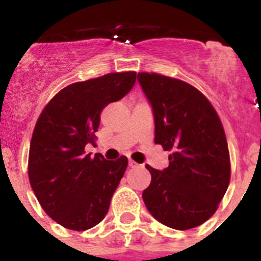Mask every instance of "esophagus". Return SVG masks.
<instances>
[{
	"label": "esophagus",
	"mask_w": 261,
	"mask_h": 261,
	"mask_svg": "<svg viewBox=\"0 0 261 261\" xmlns=\"http://www.w3.org/2000/svg\"><path fill=\"white\" fill-rule=\"evenodd\" d=\"M128 165H129V167H130V168H136V167H138V166H140L138 163H136L135 161H132V159H129Z\"/></svg>",
	"instance_id": "1"
}]
</instances>
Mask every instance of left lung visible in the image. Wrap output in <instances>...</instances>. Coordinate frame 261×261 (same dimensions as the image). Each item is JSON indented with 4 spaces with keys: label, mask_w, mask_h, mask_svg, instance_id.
Masks as SVG:
<instances>
[{
    "label": "left lung",
    "mask_w": 261,
    "mask_h": 261,
    "mask_svg": "<svg viewBox=\"0 0 261 261\" xmlns=\"http://www.w3.org/2000/svg\"><path fill=\"white\" fill-rule=\"evenodd\" d=\"M154 115V142L171 151L168 167L146 165L150 186L142 199L151 216L176 230L209 220L230 183V155L216 110L196 87L176 78L138 73Z\"/></svg>",
    "instance_id": "left-lung-1"
}]
</instances>
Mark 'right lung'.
Segmentation results:
<instances>
[{
	"mask_svg": "<svg viewBox=\"0 0 261 261\" xmlns=\"http://www.w3.org/2000/svg\"><path fill=\"white\" fill-rule=\"evenodd\" d=\"M135 82V71L75 82L39 116L30 145V184L45 213L66 229H91L107 214L128 159L90 156L85 146L94 144L103 108L125 96Z\"/></svg>",
	"mask_w": 261,
	"mask_h": 261,
	"instance_id": "1",
	"label": "right lung"
}]
</instances>
